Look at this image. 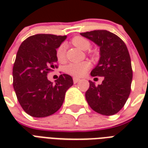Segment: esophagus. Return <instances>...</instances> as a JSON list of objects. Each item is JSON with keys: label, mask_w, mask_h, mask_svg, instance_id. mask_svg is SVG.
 I'll return each mask as SVG.
<instances>
[{"label": "esophagus", "mask_w": 148, "mask_h": 148, "mask_svg": "<svg viewBox=\"0 0 148 148\" xmlns=\"http://www.w3.org/2000/svg\"><path fill=\"white\" fill-rule=\"evenodd\" d=\"M80 80H81V79L77 78V77H74V78H73V81H74V84L77 83L78 81H80Z\"/></svg>", "instance_id": "1"}]
</instances>
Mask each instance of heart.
<instances>
[{"mask_svg":"<svg viewBox=\"0 0 148 148\" xmlns=\"http://www.w3.org/2000/svg\"><path fill=\"white\" fill-rule=\"evenodd\" d=\"M72 45L79 47L80 49L87 51L90 48V43L87 38L76 36L71 39ZM56 57L58 61L64 62L66 59V45L61 44L56 50ZM90 68V63L89 61H82L80 63H70L64 67V71L67 74L74 76V77H81L85 75L88 70Z\"/></svg>","mask_w":148,"mask_h":148,"instance_id":"b5f03b06","label":"heart"}]
</instances>
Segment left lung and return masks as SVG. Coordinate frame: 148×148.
Listing matches in <instances>:
<instances>
[{
  "label": "left lung",
  "mask_w": 148,
  "mask_h": 148,
  "mask_svg": "<svg viewBox=\"0 0 148 148\" xmlns=\"http://www.w3.org/2000/svg\"><path fill=\"white\" fill-rule=\"evenodd\" d=\"M100 47L101 58L90 73L92 77H103L100 85L89 81L86 100L98 114L110 116L121 110L131 90L133 71L125 43L114 34L106 30L81 33ZM97 78V77H96Z\"/></svg>",
  "instance_id": "1"
}]
</instances>
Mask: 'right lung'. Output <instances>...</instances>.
I'll use <instances>...</instances> for the list:
<instances>
[{
	"label": "right lung",
	"instance_id": "1",
	"mask_svg": "<svg viewBox=\"0 0 148 148\" xmlns=\"http://www.w3.org/2000/svg\"><path fill=\"white\" fill-rule=\"evenodd\" d=\"M67 36L39 34L21 43L13 67V86L23 110L34 117H45L62 106L65 93L73 85L68 74H60L56 84L47 74L58 68L56 50Z\"/></svg>",
	"mask_w": 148,
	"mask_h": 148
}]
</instances>
